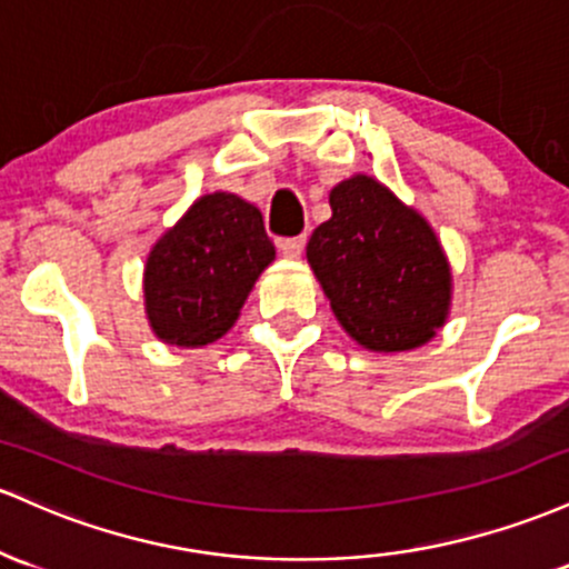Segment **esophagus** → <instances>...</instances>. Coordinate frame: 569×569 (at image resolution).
<instances>
[{
  "label": "esophagus",
  "instance_id": "34e87169",
  "mask_svg": "<svg viewBox=\"0 0 569 569\" xmlns=\"http://www.w3.org/2000/svg\"><path fill=\"white\" fill-rule=\"evenodd\" d=\"M303 247H306V236H292V239L279 241V252H282L284 258H301Z\"/></svg>",
  "mask_w": 569,
  "mask_h": 569
}]
</instances>
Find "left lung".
<instances>
[{
  "mask_svg": "<svg viewBox=\"0 0 569 569\" xmlns=\"http://www.w3.org/2000/svg\"><path fill=\"white\" fill-rule=\"evenodd\" d=\"M330 209L306 258L338 322L370 352L422 347L451 306V268L436 231L366 174L338 182Z\"/></svg>",
  "mask_w": 569,
  "mask_h": 569,
  "instance_id": "left-lung-1",
  "label": "left lung"
}]
</instances>
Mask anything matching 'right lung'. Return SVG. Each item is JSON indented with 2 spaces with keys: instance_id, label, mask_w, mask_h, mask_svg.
Masks as SVG:
<instances>
[{
  "instance_id": "add662e5",
  "label": "right lung",
  "mask_w": 569,
  "mask_h": 569,
  "mask_svg": "<svg viewBox=\"0 0 569 569\" xmlns=\"http://www.w3.org/2000/svg\"><path fill=\"white\" fill-rule=\"evenodd\" d=\"M273 254L258 207L233 193L201 196L147 254L152 333L177 347L222 338Z\"/></svg>"
}]
</instances>
